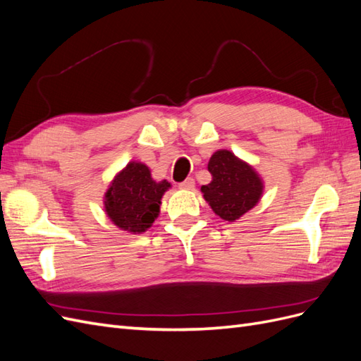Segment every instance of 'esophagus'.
<instances>
[{
	"mask_svg": "<svg viewBox=\"0 0 361 361\" xmlns=\"http://www.w3.org/2000/svg\"><path fill=\"white\" fill-rule=\"evenodd\" d=\"M195 187V182L192 178H187L183 182L179 183V188L180 190H192Z\"/></svg>",
	"mask_w": 361,
	"mask_h": 361,
	"instance_id": "esophagus-1",
	"label": "esophagus"
}]
</instances>
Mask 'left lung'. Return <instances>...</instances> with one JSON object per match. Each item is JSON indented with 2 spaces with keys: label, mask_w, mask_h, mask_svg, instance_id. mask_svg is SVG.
<instances>
[{
  "label": "left lung",
  "mask_w": 361,
  "mask_h": 361,
  "mask_svg": "<svg viewBox=\"0 0 361 361\" xmlns=\"http://www.w3.org/2000/svg\"><path fill=\"white\" fill-rule=\"evenodd\" d=\"M207 170L212 180L202 187L203 197L223 220H238L260 200L264 182L253 167L236 158L231 150H216Z\"/></svg>",
  "instance_id": "1"
}]
</instances>
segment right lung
Wrapping results in <instances>:
<instances>
[{"instance_id":"right-lung-1","label":"right lung","mask_w":361,"mask_h":361,"mask_svg":"<svg viewBox=\"0 0 361 361\" xmlns=\"http://www.w3.org/2000/svg\"><path fill=\"white\" fill-rule=\"evenodd\" d=\"M171 185L152 179L150 170L141 162L130 161L116 174L104 197L108 218L129 233H143L159 215L164 192Z\"/></svg>"}]
</instances>
